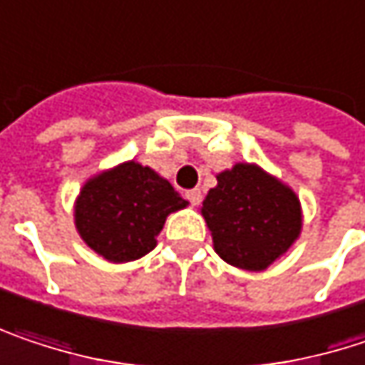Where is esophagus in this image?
Returning a JSON list of instances; mask_svg holds the SVG:
<instances>
[{
    "instance_id": "esophagus-1",
    "label": "esophagus",
    "mask_w": 365,
    "mask_h": 365,
    "mask_svg": "<svg viewBox=\"0 0 365 365\" xmlns=\"http://www.w3.org/2000/svg\"><path fill=\"white\" fill-rule=\"evenodd\" d=\"M185 198L196 207V205H200V200H202V192L198 190V187H194V190H187L185 192Z\"/></svg>"
}]
</instances>
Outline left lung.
<instances>
[{
	"label": "left lung",
	"instance_id": "1",
	"mask_svg": "<svg viewBox=\"0 0 365 365\" xmlns=\"http://www.w3.org/2000/svg\"><path fill=\"white\" fill-rule=\"evenodd\" d=\"M200 215L215 252L230 265L263 272L299 240L303 209L297 192L257 163H236L217 173Z\"/></svg>",
	"mask_w": 365,
	"mask_h": 365
}]
</instances>
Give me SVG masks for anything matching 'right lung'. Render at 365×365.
I'll return each instance as SVG.
<instances>
[{"label":"right lung","mask_w":365,"mask_h":365,"mask_svg":"<svg viewBox=\"0 0 365 365\" xmlns=\"http://www.w3.org/2000/svg\"><path fill=\"white\" fill-rule=\"evenodd\" d=\"M185 207L187 200L169 180L138 160H125L83 183L73 205V221L96 255L127 263L148 255L167 217Z\"/></svg>","instance_id":"obj_1"}]
</instances>
